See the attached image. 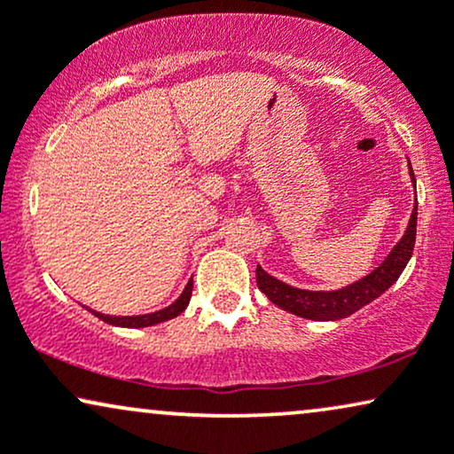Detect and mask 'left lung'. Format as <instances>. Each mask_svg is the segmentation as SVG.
<instances>
[{"label": "left lung", "mask_w": 454, "mask_h": 454, "mask_svg": "<svg viewBox=\"0 0 454 454\" xmlns=\"http://www.w3.org/2000/svg\"><path fill=\"white\" fill-rule=\"evenodd\" d=\"M411 181L415 185V173L409 162ZM415 235H417V206L411 213L409 227L396 246H394L386 261L380 264L378 269L371 270L363 279L355 281V284L342 287V290L333 292H313V290H300V287L287 286L284 281L275 279L269 275L261 264L256 267V286L270 302L278 304L279 309L287 310V313L302 317V319L310 321H338L346 319L364 304L373 302L380 298L387 287L396 284L407 262L413 256L415 248Z\"/></svg>", "instance_id": "1"}]
</instances>
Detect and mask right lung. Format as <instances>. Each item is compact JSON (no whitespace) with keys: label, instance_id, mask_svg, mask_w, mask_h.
<instances>
[{"label":"right lung","instance_id":"add662e5","mask_svg":"<svg viewBox=\"0 0 454 454\" xmlns=\"http://www.w3.org/2000/svg\"><path fill=\"white\" fill-rule=\"evenodd\" d=\"M192 287H193V281L190 279L187 281L184 294H181L179 298L175 300L173 304L167 306V309L162 310H156V313H148V315H135V317H112V315H102L98 313V310H91L93 315L98 317V319H102L104 323H108V325H116V327H150V325H156V323H162V321H168V319H175L176 315H181L184 310L187 309V304H190V298H192Z\"/></svg>","mask_w":454,"mask_h":454}]
</instances>
